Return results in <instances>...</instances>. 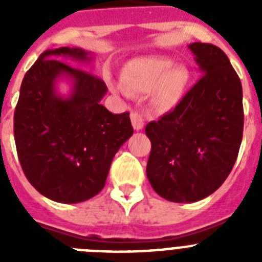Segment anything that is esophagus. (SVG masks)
Returning a JSON list of instances; mask_svg holds the SVG:
<instances>
[{
    "label": "esophagus",
    "mask_w": 262,
    "mask_h": 262,
    "mask_svg": "<svg viewBox=\"0 0 262 262\" xmlns=\"http://www.w3.org/2000/svg\"><path fill=\"white\" fill-rule=\"evenodd\" d=\"M131 122H133L134 128H135L136 131H139V129H143V127H144L145 118L142 113L133 110L131 111Z\"/></svg>",
    "instance_id": "esophagus-1"
}]
</instances>
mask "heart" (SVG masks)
Segmentation results:
<instances>
[{"label": "heart", "instance_id": "b5f03b06", "mask_svg": "<svg viewBox=\"0 0 262 262\" xmlns=\"http://www.w3.org/2000/svg\"><path fill=\"white\" fill-rule=\"evenodd\" d=\"M166 57H142L128 64L123 84L128 92H148L160 108H170L181 99L189 73L184 67H172Z\"/></svg>", "mask_w": 262, "mask_h": 262}]
</instances>
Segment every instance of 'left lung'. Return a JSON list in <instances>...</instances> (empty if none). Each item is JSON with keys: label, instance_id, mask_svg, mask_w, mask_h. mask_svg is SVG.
<instances>
[{"label": "left lung", "instance_id": "obj_1", "mask_svg": "<svg viewBox=\"0 0 262 262\" xmlns=\"http://www.w3.org/2000/svg\"><path fill=\"white\" fill-rule=\"evenodd\" d=\"M202 73L172 111L145 126L151 140L147 177L166 201L196 202L222 186L243 139L242 82L226 53L191 43Z\"/></svg>", "mask_w": 262, "mask_h": 262}]
</instances>
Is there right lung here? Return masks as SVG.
<instances>
[{"label": "right lung", "instance_id": "1", "mask_svg": "<svg viewBox=\"0 0 262 262\" xmlns=\"http://www.w3.org/2000/svg\"><path fill=\"white\" fill-rule=\"evenodd\" d=\"M51 56L90 61L80 48L47 50L26 72L14 111V139L23 173L50 200L78 203L102 190L111 161L134 134L129 113L113 114L101 99L102 80ZM74 80L68 99L57 94V77Z\"/></svg>", "mask_w": 262, "mask_h": 262}]
</instances>
